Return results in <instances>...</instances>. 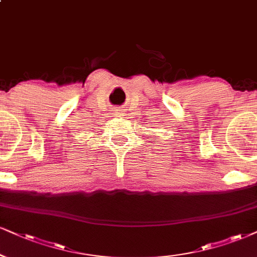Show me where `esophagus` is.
Instances as JSON below:
<instances>
[{
	"label": "esophagus",
	"instance_id": "34e87169",
	"mask_svg": "<svg viewBox=\"0 0 257 257\" xmlns=\"http://www.w3.org/2000/svg\"><path fill=\"white\" fill-rule=\"evenodd\" d=\"M114 115H122V110H118V109H115V112H114Z\"/></svg>",
	"mask_w": 257,
	"mask_h": 257
}]
</instances>
